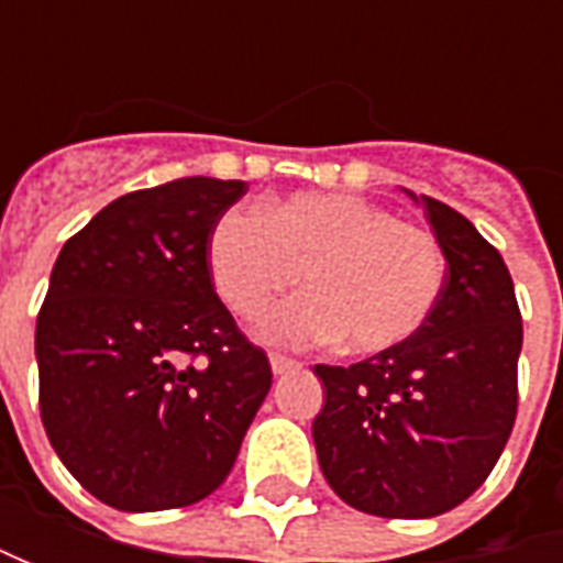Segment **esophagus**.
<instances>
[{"mask_svg": "<svg viewBox=\"0 0 563 563\" xmlns=\"http://www.w3.org/2000/svg\"><path fill=\"white\" fill-rule=\"evenodd\" d=\"M300 366H303V363H297V360H291V357H278V354L272 357V373H275V376H288V373H297Z\"/></svg>", "mask_w": 563, "mask_h": 563, "instance_id": "esophagus-1", "label": "esophagus"}]
</instances>
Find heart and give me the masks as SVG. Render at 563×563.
<instances>
[{
    "label": "heart",
    "instance_id": "1",
    "mask_svg": "<svg viewBox=\"0 0 563 563\" xmlns=\"http://www.w3.org/2000/svg\"><path fill=\"white\" fill-rule=\"evenodd\" d=\"M209 275L231 313L253 319L303 269L310 291L263 319L275 344L376 354L420 332L448 278L442 241L354 194L234 206L209 234Z\"/></svg>",
    "mask_w": 563,
    "mask_h": 563
}]
</instances>
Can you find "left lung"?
Listing matches in <instances>:
<instances>
[{"instance_id": "left-lung-1", "label": "left lung", "mask_w": 563, "mask_h": 563, "mask_svg": "<svg viewBox=\"0 0 563 563\" xmlns=\"http://www.w3.org/2000/svg\"><path fill=\"white\" fill-rule=\"evenodd\" d=\"M448 256L420 332L354 366H316L322 476L341 501L391 520L439 517L483 486L517 420L523 322L501 253L457 209L420 197Z\"/></svg>"}]
</instances>
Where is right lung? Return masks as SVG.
<instances>
[{
  "label": "right lung",
  "instance_id": "obj_1",
  "mask_svg": "<svg viewBox=\"0 0 563 563\" xmlns=\"http://www.w3.org/2000/svg\"><path fill=\"white\" fill-rule=\"evenodd\" d=\"M244 181L124 194L65 241L36 316L40 417L80 486L172 510L225 483L272 388L209 275V234Z\"/></svg>",
  "mask_w": 563,
  "mask_h": 563
}]
</instances>
